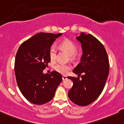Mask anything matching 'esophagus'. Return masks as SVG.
<instances>
[{
    "mask_svg": "<svg viewBox=\"0 0 124 124\" xmlns=\"http://www.w3.org/2000/svg\"><path fill=\"white\" fill-rule=\"evenodd\" d=\"M62 80H66L67 78L66 76H62Z\"/></svg>",
    "mask_w": 124,
    "mask_h": 124,
    "instance_id": "34e87169",
    "label": "esophagus"
}]
</instances>
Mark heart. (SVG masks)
Returning <instances> with one entry per match:
<instances>
[{"mask_svg": "<svg viewBox=\"0 0 124 124\" xmlns=\"http://www.w3.org/2000/svg\"><path fill=\"white\" fill-rule=\"evenodd\" d=\"M60 47L64 51H66L70 57L73 58L74 57V54L77 51V46L72 41L66 39L60 44ZM48 55L51 61L54 60L56 57V48L54 46H51L50 48L48 51ZM54 69L58 73L62 74H66L69 73L70 70L71 69V67L69 64H63L58 63L55 65Z\"/></svg>", "mask_w": 124, "mask_h": 124, "instance_id": "1", "label": "heart"}]
</instances>
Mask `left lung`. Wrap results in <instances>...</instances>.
<instances>
[{"label":"left lung","instance_id":"left-lung-1","mask_svg":"<svg viewBox=\"0 0 124 124\" xmlns=\"http://www.w3.org/2000/svg\"><path fill=\"white\" fill-rule=\"evenodd\" d=\"M76 39L81 44L83 55L73 71L78 77H67L73 83L68 95L74 104L86 106L97 100L103 90L109 74V60L103 44L94 36L81 33ZM81 73L84 75L80 79Z\"/></svg>","mask_w":124,"mask_h":124}]
</instances>
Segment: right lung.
I'll list each match as a JSON object with an SVG mask.
<instances>
[{
  "instance_id": "obj_1",
  "label": "right lung",
  "mask_w": 124,
  "mask_h": 124,
  "mask_svg": "<svg viewBox=\"0 0 124 124\" xmlns=\"http://www.w3.org/2000/svg\"><path fill=\"white\" fill-rule=\"evenodd\" d=\"M62 33H39L24 41L18 49L15 62L16 81L21 93L31 103L42 105L50 101L62 81L58 72L44 74L50 62L48 51Z\"/></svg>"
}]
</instances>
